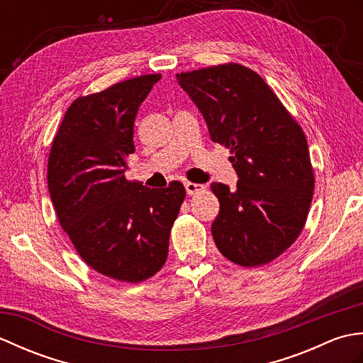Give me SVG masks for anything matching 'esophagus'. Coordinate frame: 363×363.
Returning <instances> with one entry per match:
<instances>
[{
  "label": "esophagus",
  "mask_w": 363,
  "mask_h": 363,
  "mask_svg": "<svg viewBox=\"0 0 363 363\" xmlns=\"http://www.w3.org/2000/svg\"><path fill=\"white\" fill-rule=\"evenodd\" d=\"M184 186H186V190L189 195H196V194H199V191H204V189H206L203 184H195V182H186Z\"/></svg>",
  "instance_id": "esophagus-1"
}]
</instances>
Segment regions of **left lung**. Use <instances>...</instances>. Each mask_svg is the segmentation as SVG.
<instances>
[{"label":"left lung","instance_id":"8db88e82","mask_svg":"<svg viewBox=\"0 0 363 363\" xmlns=\"http://www.w3.org/2000/svg\"><path fill=\"white\" fill-rule=\"evenodd\" d=\"M203 113L211 138L225 145L238 176L230 190L212 182L220 201L212 235L242 267L269 264L303 230L315 179L303 129L260 76L240 64L176 74Z\"/></svg>","mask_w":363,"mask_h":363}]
</instances>
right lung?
Returning a JSON list of instances; mask_svg holds the SVG:
<instances>
[{
    "label": "right lung",
    "instance_id": "right-lung-1",
    "mask_svg": "<svg viewBox=\"0 0 363 363\" xmlns=\"http://www.w3.org/2000/svg\"><path fill=\"white\" fill-rule=\"evenodd\" d=\"M160 74H143L79 96L68 107L48 157V190L60 226L95 272L142 282L164 267L186 189L128 181L134 121Z\"/></svg>",
    "mask_w": 363,
    "mask_h": 363
}]
</instances>
